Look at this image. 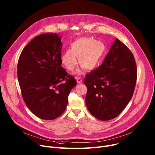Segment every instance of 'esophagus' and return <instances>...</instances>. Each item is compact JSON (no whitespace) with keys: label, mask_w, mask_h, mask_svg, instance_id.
<instances>
[{"label":"esophagus","mask_w":155,"mask_h":155,"mask_svg":"<svg viewBox=\"0 0 155 155\" xmlns=\"http://www.w3.org/2000/svg\"><path fill=\"white\" fill-rule=\"evenodd\" d=\"M76 80H77V81L78 84H81V82H82V79L81 78H80V77H77Z\"/></svg>","instance_id":"34e87169"}]
</instances>
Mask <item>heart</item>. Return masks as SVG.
Masks as SVG:
<instances>
[{
	"label": "heart",
	"mask_w": 155,
	"mask_h": 155,
	"mask_svg": "<svg viewBox=\"0 0 155 155\" xmlns=\"http://www.w3.org/2000/svg\"><path fill=\"white\" fill-rule=\"evenodd\" d=\"M106 50L105 44L90 38H80L71 44V50H67L61 56L65 67L72 71L79 65L85 70L94 69L104 56Z\"/></svg>",
	"instance_id": "heart-1"
}]
</instances>
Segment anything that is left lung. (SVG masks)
I'll use <instances>...</instances> for the list:
<instances>
[{"mask_svg":"<svg viewBox=\"0 0 155 155\" xmlns=\"http://www.w3.org/2000/svg\"><path fill=\"white\" fill-rule=\"evenodd\" d=\"M85 77L88 111L100 120H110L125 109L133 97L137 78L135 60L116 38L103 64Z\"/></svg>","mask_w":155,"mask_h":155,"instance_id":"obj_1","label":"left lung"}]
</instances>
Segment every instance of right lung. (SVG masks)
Wrapping results in <instances>:
<instances>
[{
    "label": "right lung",
    "instance_id": "obj_1",
    "mask_svg": "<svg viewBox=\"0 0 155 155\" xmlns=\"http://www.w3.org/2000/svg\"><path fill=\"white\" fill-rule=\"evenodd\" d=\"M61 38L40 34L25 47L17 64V77L24 101L37 117L54 120L65 111L75 78L61 67Z\"/></svg>",
    "mask_w": 155,
    "mask_h": 155
}]
</instances>
